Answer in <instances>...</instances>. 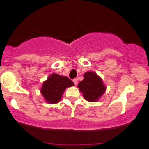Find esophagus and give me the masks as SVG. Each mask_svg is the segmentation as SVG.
<instances>
[{"label":"esophagus","mask_w":149,"mask_h":149,"mask_svg":"<svg viewBox=\"0 0 149 149\" xmlns=\"http://www.w3.org/2000/svg\"><path fill=\"white\" fill-rule=\"evenodd\" d=\"M73 83H74L75 85L76 86V85H77V84H78V80L76 79H74L73 80Z\"/></svg>","instance_id":"esophagus-1"}]
</instances>
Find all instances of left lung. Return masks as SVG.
I'll return each mask as SVG.
<instances>
[{
	"mask_svg": "<svg viewBox=\"0 0 149 149\" xmlns=\"http://www.w3.org/2000/svg\"><path fill=\"white\" fill-rule=\"evenodd\" d=\"M78 87L83 93L85 100L91 102L97 101L106 89L101 78L91 71L84 73V80L79 82Z\"/></svg>",
	"mask_w": 149,
	"mask_h": 149,
	"instance_id": "obj_1",
	"label": "left lung"
}]
</instances>
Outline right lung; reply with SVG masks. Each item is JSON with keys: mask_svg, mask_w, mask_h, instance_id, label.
Masks as SVG:
<instances>
[{"mask_svg": "<svg viewBox=\"0 0 149 149\" xmlns=\"http://www.w3.org/2000/svg\"><path fill=\"white\" fill-rule=\"evenodd\" d=\"M73 85V82L66 76L53 73L43 83L41 93L47 102L58 103L62 98L65 88Z\"/></svg>", "mask_w": 149, "mask_h": 149, "instance_id": "right-lung-1", "label": "right lung"}]
</instances>
